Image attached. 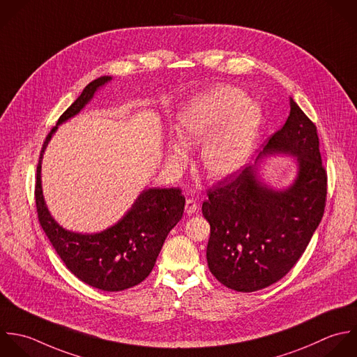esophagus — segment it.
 <instances>
[{
    "label": "esophagus",
    "instance_id": "esophagus-1",
    "mask_svg": "<svg viewBox=\"0 0 357 357\" xmlns=\"http://www.w3.org/2000/svg\"><path fill=\"white\" fill-rule=\"evenodd\" d=\"M196 210H197V203H196V200L188 199L186 203H185V211H186V214H188V215H192L193 213H196Z\"/></svg>",
    "mask_w": 357,
    "mask_h": 357
}]
</instances>
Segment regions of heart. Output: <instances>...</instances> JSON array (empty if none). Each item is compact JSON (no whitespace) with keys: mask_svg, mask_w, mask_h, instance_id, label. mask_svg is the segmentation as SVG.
<instances>
[{"mask_svg":"<svg viewBox=\"0 0 357 357\" xmlns=\"http://www.w3.org/2000/svg\"><path fill=\"white\" fill-rule=\"evenodd\" d=\"M260 108L232 86H215L186 104L176 116L175 132L182 146L204 142L199 165L210 179H224L238 172L250 154L260 125ZM183 149L171 144L168 161L182 165Z\"/></svg>","mask_w":357,"mask_h":357,"instance_id":"heart-1","label":"heart"}]
</instances>
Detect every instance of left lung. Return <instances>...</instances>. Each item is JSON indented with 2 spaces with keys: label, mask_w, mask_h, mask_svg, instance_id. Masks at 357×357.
Masks as SVG:
<instances>
[{
  "label": "left lung",
  "mask_w": 357,
  "mask_h": 357,
  "mask_svg": "<svg viewBox=\"0 0 357 357\" xmlns=\"http://www.w3.org/2000/svg\"><path fill=\"white\" fill-rule=\"evenodd\" d=\"M291 112L260 155L289 154L298 161L294 183L274 190L248 167L207 192L202 211L210 224L207 263L227 288H267L298 263L326 207L327 171L316 125L291 97ZM259 155V157H260Z\"/></svg>",
  "instance_id": "8db88e82"
}]
</instances>
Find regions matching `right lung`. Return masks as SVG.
<instances>
[{
    "instance_id": "obj_1",
    "label": "right lung",
    "mask_w": 357,
    "mask_h": 357,
    "mask_svg": "<svg viewBox=\"0 0 357 357\" xmlns=\"http://www.w3.org/2000/svg\"><path fill=\"white\" fill-rule=\"evenodd\" d=\"M109 80L111 76H101L90 82L47 135L37 164L34 197L40 225L66 268L93 288L119 292L140 284L151 273L167 235L183 215L181 189L143 190L115 225L98 234L63 229L51 217L41 190V158L52 133L58 125L79 114L97 89Z\"/></svg>"
}]
</instances>
